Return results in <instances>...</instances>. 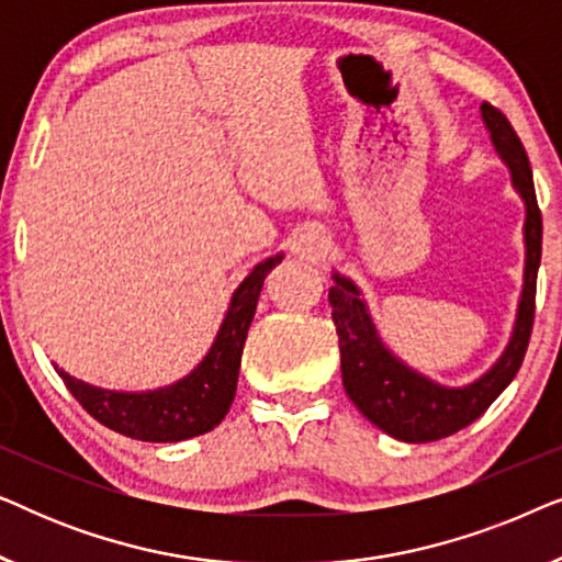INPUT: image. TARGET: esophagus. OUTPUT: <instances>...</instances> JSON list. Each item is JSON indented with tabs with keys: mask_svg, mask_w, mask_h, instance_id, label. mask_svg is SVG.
Here are the masks:
<instances>
[{
	"mask_svg": "<svg viewBox=\"0 0 562 562\" xmlns=\"http://www.w3.org/2000/svg\"><path fill=\"white\" fill-rule=\"evenodd\" d=\"M327 248H329L327 235L317 227H306L294 237L291 252H294L299 260H304V263H319V260L325 258Z\"/></svg>",
	"mask_w": 562,
	"mask_h": 562,
	"instance_id": "34e87169",
	"label": "esophagus"
}]
</instances>
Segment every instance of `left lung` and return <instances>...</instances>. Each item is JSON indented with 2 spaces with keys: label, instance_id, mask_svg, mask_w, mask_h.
Here are the masks:
<instances>
[{
  "label": "left lung",
  "instance_id": "8db88e82",
  "mask_svg": "<svg viewBox=\"0 0 562 562\" xmlns=\"http://www.w3.org/2000/svg\"><path fill=\"white\" fill-rule=\"evenodd\" d=\"M491 140L509 168L514 189L525 199V286L514 322L512 340L502 358L468 386H440L427 375L402 363L379 337L360 289L350 279L333 273L335 286L329 289V306L340 340L342 386L350 402L363 412L383 432L402 442H435L456 435L481 417L496 396L509 386L525 360L529 335L535 322L537 268L542 256V214L537 206L535 181L525 145L514 133L512 122L494 104H481Z\"/></svg>",
  "mask_w": 562,
  "mask_h": 562
}]
</instances>
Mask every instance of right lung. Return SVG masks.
<instances>
[{
    "mask_svg": "<svg viewBox=\"0 0 562 562\" xmlns=\"http://www.w3.org/2000/svg\"><path fill=\"white\" fill-rule=\"evenodd\" d=\"M281 258L283 252L266 258L235 289L217 340L212 342L210 352L187 379L176 381L171 386L133 394V391L89 386L56 366L58 375L91 417L114 432L133 437V440L181 442L210 432L225 419L229 404H233L245 337H248V327L256 314L260 289H263L271 268L281 263Z\"/></svg>",
    "mask_w": 562,
    "mask_h": 562,
    "instance_id": "add662e5",
    "label": "right lung"
}]
</instances>
